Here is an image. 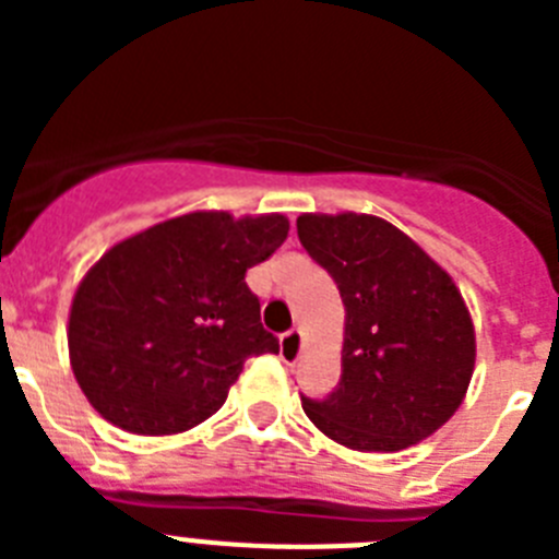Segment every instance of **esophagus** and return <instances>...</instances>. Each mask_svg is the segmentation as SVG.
<instances>
[{"mask_svg":"<svg viewBox=\"0 0 559 559\" xmlns=\"http://www.w3.org/2000/svg\"><path fill=\"white\" fill-rule=\"evenodd\" d=\"M299 353H302V333L299 330L283 333V338H280V355H283L285 364H294L299 358Z\"/></svg>","mask_w":559,"mask_h":559,"instance_id":"1","label":"esophagus"}]
</instances>
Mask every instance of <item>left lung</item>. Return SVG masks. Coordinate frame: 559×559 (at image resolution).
Wrapping results in <instances>:
<instances>
[{"instance_id":"8db88e82","label":"left lung","mask_w":559,"mask_h":559,"mask_svg":"<svg viewBox=\"0 0 559 559\" xmlns=\"http://www.w3.org/2000/svg\"><path fill=\"white\" fill-rule=\"evenodd\" d=\"M299 243L347 310L338 386L302 397L316 428L353 451H403L453 417L476 364L471 313L451 276L374 215H299Z\"/></svg>"}]
</instances>
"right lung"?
I'll list each match as a JSON object with an SVG mask.
<instances>
[{
    "instance_id": "obj_1",
    "label": "right lung",
    "mask_w": 559,
    "mask_h": 559,
    "mask_svg": "<svg viewBox=\"0 0 559 559\" xmlns=\"http://www.w3.org/2000/svg\"><path fill=\"white\" fill-rule=\"evenodd\" d=\"M285 237L283 215L190 212L108 249L69 313V358L88 403L151 437L218 412L246 358L280 349L246 271Z\"/></svg>"
}]
</instances>
